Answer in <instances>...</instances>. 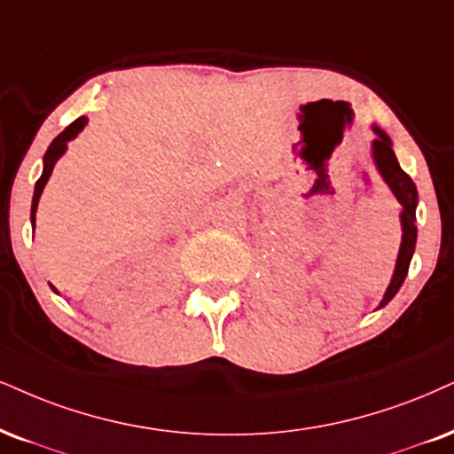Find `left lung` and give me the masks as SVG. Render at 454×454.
<instances>
[{"label": "left lung", "mask_w": 454, "mask_h": 454, "mask_svg": "<svg viewBox=\"0 0 454 454\" xmlns=\"http://www.w3.org/2000/svg\"><path fill=\"white\" fill-rule=\"evenodd\" d=\"M377 138L372 141V160L374 166H377L379 175L383 176V181L387 183V187L394 193V198L400 201L402 212H400V223H402V244L398 261H395L394 278H391L387 290H385V296L381 305L385 307L394 299L395 293H398L402 284H404L408 267H411V259L415 254V244H417V204H419V193L412 178L402 170L398 160H395L394 149H391V138L385 134L379 126H372Z\"/></svg>", "instance_id": "1"}]
</instances>
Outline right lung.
I'll list each match as a JSON object with an SVG mask.
<instances>
[{"mask_svg": "<svg viewBox=\"0 0 454 454\" xmlns=\"http://www.w3.org/2000/svg\"><path fill=\"white\" fill-rule=\"evenodd\" d=\"M86 124H88V117H83V115L77 117V120L73 121V124L67 126L65 130L60 132L59 137H56L52 143H50L46 155H43V172H42V176L37 178L35 192H33V204H31V225H33V229H35V212H37L39 198H42L43 187H46L48 178H50V175H52L54 164H56V161H59L60 155H63L65 151H67V143L73 141V138H75L77 134H80V132L83 130V126H86ZM52 290L56 293L54 286H52Z\"/></svg>", "mask_w": 454, "mask_h": 454, "instance_id": "add662e5", "label": "right lung"}]
</instances>
